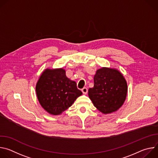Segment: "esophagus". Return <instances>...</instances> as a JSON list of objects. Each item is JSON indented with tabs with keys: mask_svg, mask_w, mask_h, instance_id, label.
Segmentation results:
<instances>
[{
	"mask_svg": "<svg viewBox=\"0 0 158 158\" xmlns=\"http://www.w3.org/2000/svg\"><path fill=\"white\" fill-rule=\"evenodd\" d=\"M81 91L84 94H86L87 93V89L86 87H84L81 89Z\"/></svg>",
	"mask_w": 158,
	"mask_h": 158,
	"instance_id": "34e87169",
	"label": "esophagus"
}]
</instances>
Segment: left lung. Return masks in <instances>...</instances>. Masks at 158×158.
I'll list each match as a JSON object with an SVG mask.
<instances>
[{"label": "left lung", "mask_w": 158, "mask_h": 158, "mask_svg": "<svg viewBox=\"0 0 158 158\" xmlns=\"http://www.w3.org/2000/svg\"><path fill=\"white\" fill-rule=\"evenodd\" d=\"M94 87L89 88L88 95L102 114L118 110L124 104L127 93V82L116 69L101 67L94 76Z\"/></svg>", "instance_id": "1"}]
</instances>
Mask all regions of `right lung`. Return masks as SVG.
<instances>
[{"mask_svg": "<svg viewBox=\"0 0 158 158\" xmlns=\"http://www.w3.org/2000/svg\"><path fill=\"white\" fill-rule=\"evenodd\" d=\"M38 101L51 115H60L82 94L76 82L67 78L63 68L46 69L35 85Z\"/></svg>", "mask_w": 158, "mask_h": 158, "instance_id": "add662e5", "label": "right lung"}]
</instances>
